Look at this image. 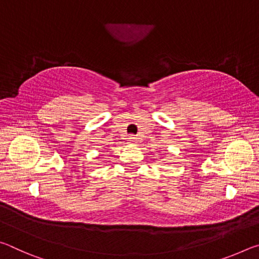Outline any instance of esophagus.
Wrapping results in <instances>:
<instances>
[{
    "instance_id": "1",
    "label": "esophagus",
    "mask_w": 259,
    "mask_h": 259,
    "mask_svg": "<svg viewBox=\"0 0 259 259\" xmlns=\"http://www.w3.org/2000/svg\"><path fill=\"white\" fill-rule=\"evenodd\" d=\"M128 140L131 144H135V143H137V137H135V136H129Z\"/></svg>"
}]
</instances>
